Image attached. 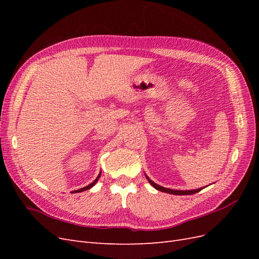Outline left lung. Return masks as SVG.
Listing matches in <instances>:
<instances>
[{"label": "left lung", "mask_w": 259, "mask_h": 259, "mask_svg": "<svg viewBox=\"0 0 259 259\" xmlns=\"http://www.w3.org/2000/svg\"><path fill=\"white\" fill-rule=\"evenodd\" d=\"M146 178L148 179V182L150 183V185L152 186V187H154L156 190H159V191H162V192H166V193H170V194H176V195H186V194H194V193H197V192H199V191H201L203 188H199V189H194V190H173V189H168V188H164V187H162V186H159V185H156L155 183H153L152 180L149 178L147 175H146Z\"/></svg>", "instance_id": "obj_1"}]
</instances>
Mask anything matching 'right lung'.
<instances>
[{
	"label": "right lung",
	"instance_id": "1",
	"mask_svg": "<svg viewBox=\"0 0 259 259\" xmlns=\"http://www.w3.org/2000/svg\"><path fill=\"white\" fill-rule=\"evenodd\" d=\"M100 175H101V171L99 173V175L97 176V178L94 180V182L92 183V184H90L89 186H86V187H83V188H81V189H79V190H74V191H72V193H76V192H82V191H85V190H89V189H91V188L93 187V186H95V184L98 182V179H99V177H100Z\"/></svg>",
	"mask_w": 259,
	"mask_h": 259
}]
</instances>
